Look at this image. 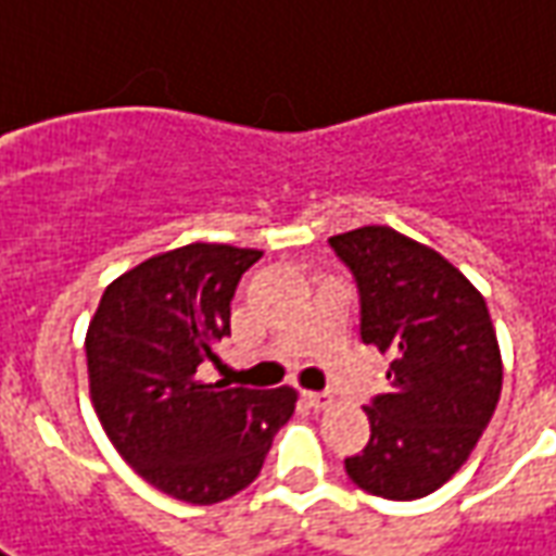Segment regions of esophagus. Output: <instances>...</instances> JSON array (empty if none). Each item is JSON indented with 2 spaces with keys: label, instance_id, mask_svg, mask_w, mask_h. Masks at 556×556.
I'll return each instance as SVG.
<instances>
[{
  "label": "esophagus",
  "instance_id": "esophagus-1",
  "mask_svg": "<svg viewBox=\"0 0 556 556\" xmlns=\"http://www.w3.org/2000/svg\"><path fill=\"white\" fill-rule=\"evenodd\" d=\"M304 397L313 409H328L331 406V394L328 391H306Z\"/></svg>",
  "mask_w": 556,
  "mask_h": 556
}]
</instances>
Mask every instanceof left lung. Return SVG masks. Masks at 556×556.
Instances as JSON below:
<instances>
[{
	"label": "left lung",
	"mask_w": 556,
	"mask_h": 556,
	"mask_svg": "<svg viewBox=\"0 0 556 556\" xmlns=\"http://www.w3.org/2000/svg\"><path fill=\"white\" fill-rule=\"evenodd\" d=\"M328 243L358 282L361 340L394 358L388 394L364 406L370 440L345 457V472L386 500L433 494L467 464L500 400L488 304L448 258L388 225Z\"/></svg>",
	"instance_id": "left-lung-1"
}]
</instances>
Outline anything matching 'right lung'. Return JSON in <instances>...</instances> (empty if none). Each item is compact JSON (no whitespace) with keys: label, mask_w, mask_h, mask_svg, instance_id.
Here are the masks:
<instances>
[{"label":"right lung","mask_w":556,"mask_h":556,"mask_svg":"<svg viewBox=\"0 0 556 556\" xmlns=\"http://www.w3.org/2000/svg\"><path fill=\"white\" fill-rule=\"evenodd\" d=\"M258 258L228 243L162 252L116 277L89 321V397L108 440L143 481L192 506L252 484L298 403L289 386L198 379L231 337V298Z\"/></svg>","instance_id":"obj_1"}]
</instances>
